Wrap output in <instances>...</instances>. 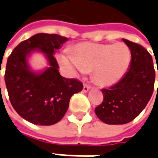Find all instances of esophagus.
<instances>
[{"label": "esophagus", "instance_id": "1", "mask_svg": "<svg viewBox=\"0 0 158 158\" xmlns=\"http://www.w3.org/2000/svg\"><path fill=\"white\" fill-rule=\"evenodd\" d=\"M90 88H91V85H90L85 84L84 85V87H83V91L86 93V92H88V90H89Z\"/></svg>", "mask_w": 158, "mask_h": 158}]
</instances>
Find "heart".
Segmentation results:
<instances>
[{"label":"heart","mask_w":158,"mask_h":158,"mask_svg":"<svg viewBox=\"0 0 158 158\" xmlns=\"http://www.w3.org/2000/svg\"><path fill=\"white\" fill-rule=\"evenodd\" d=\"M69 51L63 52L59 62L74 73H85L94 71L99 84L110 85L123 77L131 62V51L123 43L93 44L80 43Z\"/></svg>","instance_id":"1"}]
</instances>
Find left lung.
<instances>
[{"label": "left lung", "mask_w": 158, "mask_h": 158, "mask_svg": "<svg viewBox=\"0 0 158 158\" xmlns=\"http://www.w3.org/2000/svg\"><path fill=\"white\" fill-rule=\"evenodd\" d=\"M123 40L131 51L129 69L116 84L101 89L103 101L94 109L101 121L112 125L132 122L143 110L154 91L156 73L151 55L138 44Z\"/></svg>", "instance_id": "left-lung-1"}]
</instances>
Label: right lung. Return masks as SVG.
Returning a JSON list of instances; mask_svg holds the SVG:
<instances>
[{
	"mask_svg": "<svg viewBox=\"0 0 158 158\" xmlns=\"http://www.w3.org/2000/svg\"><path fill=\"white\" fill-rule=\"evenodd\" d=\"M66 41L57 34L39 33L21 42L8 57L4 78L10 103L20 116L33 124L58 123L68 109L71 97L83 89L79 80L64 78L58 72L53 54ZM35 48L47 55L50 64L40 74L30 71L27 64V55Z\"/></svg>",
	"mask_w": 158,
	"mask_h": 158,
	"instance_id": "right-lung-1",
	"label": "right lung"
}]
</instances>
